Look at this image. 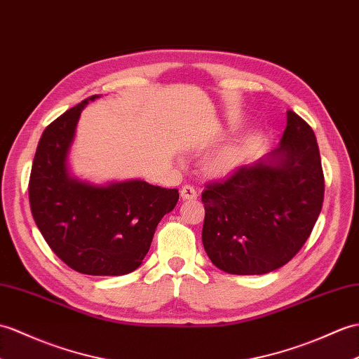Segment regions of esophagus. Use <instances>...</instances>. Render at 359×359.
I'll return each instance as SVG.
<instances>
[{
  "label": "esophagus",
  "instance_id": "1",
  "mask_svg": "<svg viewBox=\"0 0 359 359\" xmlns=\"http://www.w3.org/2000/svg\"><path fill=\"white\" fill-rule=\"evenodd\" d=\"M180 197L183 200H196L197 198V191L194 189V187L183 185L182 189H180Z\"/></svg>",
  "mask_w": 359,
  "mask_h": 359
}]
</instances>
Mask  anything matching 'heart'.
Returning <instances> with one entry per match:
<instances>
[{"mask_svg":"<svg viewBox=\"0 0 359 359\" xmlns=\"http://www.w3.org/2000/svg\"><path fill=\"white\" fill-rule=\"evenodd\" d=\"M241 156H243V149L238 145H231L228 148L222 149L220 153L212 156L206 163V168L211 174H224L234 170L240 163Z\"/></svg>","mask_w":359,"mask_h":359,"instance_id":"obj_1","label":"heart"}]
</instances>
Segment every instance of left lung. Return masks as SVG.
<instances>
[{"instance_id":"8db88e82","label":"left lung","mask_w":359,"mask_h":359,"mask_svg":"<svg viewBox=\"0 0 359 359\" xmlns=\"http://www.w3.org/2000/svg\"><path fill=\"white\" fill-rule=\"evenodd\" d=\"M280 145L202 193L203 248L214 266L234 275H263L303 248L324 198L320 149L312 128L287 110Z\"/></svg>"}]
</instances>
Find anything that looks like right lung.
Listing matches in <instances>:
<instances>
[{"label":"right lung","mask_w":359,"mask_h":359,"mask_svg":"<svg viewBox=\"0 0 359 359\" xmlns=\"http://www.w3.org/2000/svg\"><path fill=\"white\" fill-rule=\"evenodd\" d=\"M97 97H87L44 130L32 165L29 198L38 229L67 266L114 277L142 264L179 191L140 179L101 185L73 176L69 156L79 116Z\"/></svg>","instance_id":"right-lung-1"}]
</instances>
